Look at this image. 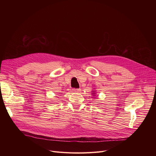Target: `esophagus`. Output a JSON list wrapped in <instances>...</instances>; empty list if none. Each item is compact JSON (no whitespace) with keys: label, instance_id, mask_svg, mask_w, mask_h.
Instances as JSON below:
<instances>
[{"label":"esophagus","instance_id":"esophagus-1","mask_svg":"<svg viewBox=\"0 0 156 156\" xmlns=\"http://www.w3.org/2000/svg\"><path fill=\"white\" fill-rule=\"evenodd\" d=\"M81 89H78V88H73L72 90H73V92H80L81 90H80Z\"/></svg>","mask_w":156,"mask_h":156}]
</instances>
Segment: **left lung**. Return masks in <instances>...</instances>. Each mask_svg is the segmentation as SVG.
I'll return each mask as SVG.
<instances>
[{
  "label": "left lung",
  "instance_id": "left-lung-1",
  "mask_svg": "<svg viewBox=\"0 0 156 156\" xmlns=\"http://www.w3.org/2000/svg\"><path fill=\"white\" fill-rule=\"evenodd\" d=\"M92 94L93 96H96V95H95L96 94V92H95V90H93V91H92Z\"/></svg>",
  "mask_w": 156,
  "mask_h": 156
}]
</instances>
